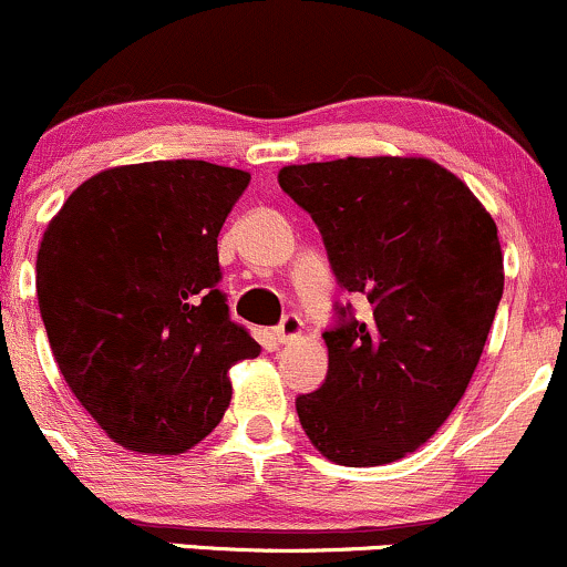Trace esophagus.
<instances>
[{
    "mask_svg": "<svg viewBox=\"0 0 567 567\" xmlns=\"http://www.w3.org/2000/svg\"><path fill=\"white\" fill-rule=\"evenodd\" d=\"M301 328H303L301 317H298V315H285V317H282V322H279L277 328H275L277 341H282V343L292 341V338L301 336Z\"/></svg>",
    "mask_w": 567,
    "mask_h": 567,
    "instance_id": "34e87169",
    "label": "esophagus"
}]
</instances>
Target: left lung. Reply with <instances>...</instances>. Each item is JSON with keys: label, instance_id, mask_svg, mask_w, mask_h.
Masks as SVG:
<instances>
[{"label": "left lung", "instance_id": "obj_1", "mask_svg": "<svg viewBox=\"0 0 567 567\" xmlns=\"http://www.w3.org/2000/svg\"><path fill=\"white\" fill-rule=\"evenodd\" d=\"M279 186L322 234L333 275L365 301L336 306L328 375L296 400L306 437L341 466L421 447L458 405L483 354L504 256L491 213L426 157L288 165Z\"/></svg>", "mask_w": 567, "mask_h": 567}]
</instances>
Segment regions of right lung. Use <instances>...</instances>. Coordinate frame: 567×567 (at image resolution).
<instances>
[{
    "label": "right lung",
    "instance_id": "obj_1",
    "mask_svg": "<svg viewBox=\"0 0 567 567\" xmlns=\"http://www.w3.org/2000/svg\"><path fill=\"white\" fill-rule=\"evenodd\" d=\"M250 173L202 159L87 178L48 224L37 296L82 408L135 453L178 455L231 400L229 368L258 357L218 290V234Z\"/></svg>",
    "mask_w": 567,
    "mask_h": 567
}]
</instances>
